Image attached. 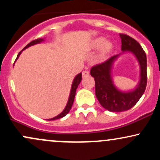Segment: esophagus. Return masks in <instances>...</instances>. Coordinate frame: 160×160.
<instances>
[{
	"label": "esophagus",
	"mask_w": 160,
	"mask_h": 160,
	"mask_svg": "<svg viewBox=\"0 0 160 160\" xmlns=\"http://www.w3.org/2000/svg\"><path fill=\"white\" fill-rule=\"evenodd\" d=\"M82 78H86V77L89 76V71H86V70H85V71H83L82 72Z\"/></svg>",
	"instance_id": "34e87169"
}]
</instances>
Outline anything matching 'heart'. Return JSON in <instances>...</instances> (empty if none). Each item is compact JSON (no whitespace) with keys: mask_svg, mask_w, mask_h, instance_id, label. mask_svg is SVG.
<instances>
[{"mask_svg":"<svg viewBox=\"0 0 160 160\" xmlns=\"http://www.w3.org/2000/svg\"><path fill=\"white\" fill-rule=\"evenodd\" d=\"M106 40L104 38H98L96 39L93 40L90 43V48L93 49H97L101 48L102 47H103L102 48V52L103 54H107L112 49V44L109 42L105 43Z\"/></svg>","mask_w":160,"mask_h":160,"instance_id":"b5f03b06","label":"heart"}]
</instances>
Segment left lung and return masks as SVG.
Returning a JSON list of instances; mask_svg holds the SVG:
<instances>
[{
	"label": "left lung",
	"mask_w": 160,
	"mask_h": 160,
	"mask_svg": "<svg viewBox=\"0 0 160 160\" xmlns=\"http://www.w3.org/2000/svg\"><path fill=\"white\" fill-rule=\"evenodd\" d=\"M122 50L129 51L136 56L141 67V80L135 90L128 92L119 91L113 85L111 77L112 64L118 55L108 58L107 61L94 65L90 70V74L94 78L95 95L99 103L104 108L112 112H122L131 109L135 106L147 86V56L138 42L127 34H120Z\"/></svg>",
	"instance_id": "left-lung-1"
}]
</instances>
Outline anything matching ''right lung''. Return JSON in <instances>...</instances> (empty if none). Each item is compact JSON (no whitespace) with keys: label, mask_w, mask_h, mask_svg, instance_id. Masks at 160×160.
Wrapping results in <instances>:
<instances>
[{"label":"right lung","mask_w":160,"mask_h":160,"mask_svg":"<svg viewBox=\"0 0 160 160\" xmlns=\"http://www.w3.org/2000/svg\"><path fill=\"white\" fill-rule=\"evenodd\" d=\"M43 39H41V38H38V39H36V40H32V42H30V43L28 44L26 47L24 48L22 50H24L25 49L28 48V47H29L30 46H32V45H34V44H37V43H40L41 41H43ZM21 52H19V54H18L17 56V58H16V59H17L18 58H19V55L21 54ZM82 80V74L81 73H80V74H78L76 76V78H74V81H73V83H72V86H71V93H70V96H69V99H68V104L67 105H66V107L65 108V110H64L60 114H58V116H56V117H55L54 118H52V119H49V120H57V119H60L62 118V117H65V115H67L68 113V112L70 111V110H71V107H72V104L74 103V97H75V94H76V90L77 89H78L79 84H80V81H81Z\"/></svg>","instance_id":"add662e5"}]
</instances>
